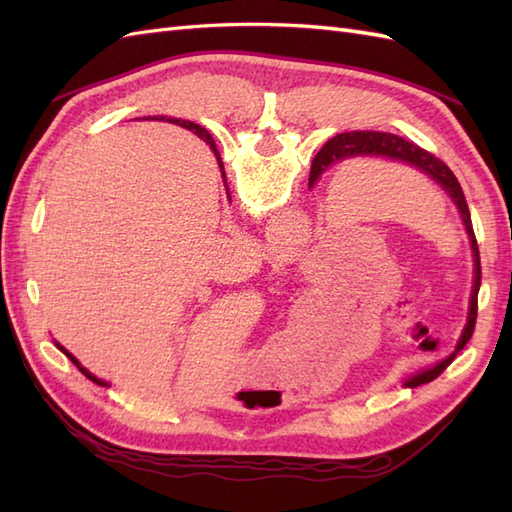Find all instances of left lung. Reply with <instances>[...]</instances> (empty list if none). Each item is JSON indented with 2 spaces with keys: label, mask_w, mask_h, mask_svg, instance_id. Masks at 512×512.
Wrapping results in <instances>:
<instances>
[{
  "label": "left lung",
  "mask_w": 512,
  "mask_h": 512,
  "mask_svg": "<svg viewBox=\"0 0 512 512\" xmlns=\"http://www.w3.org/2000/svg\"><path fill=\"white\" fill-rule=\"evenodd\" d=\"M356 156H383V158L405 162V165L416 167L418 171H422L424 176H429L433 182L440 184V187L451 195V200L455 202V206H458V211L462 215L466 233H469V237H471V248H473V257H475V286H473V297H471L469 321H466V328L462 332V339L458 341V347H455V352L449 358H444V361L438 363L436 367H431V369H427V372H420L418 376L407 380L409 387H418L424 383H431L433 378H438L444 369L453 363L455 354L464 350V345L471 341L473 330H475L477 292H480V284H482V266H480V248H477V239L473 233L471 211H469V204H466L464 191L460 187L458 178L453 176V171L444 165L442 160L429 154V151H424L413 143H409V140H405V138L394 136V134H383V132H350V134H339V136L330 138L328 143L321 147L317 158H314V162H312L310 184L317 180L330 165H339L341 160L356 158Z\"/></svg>",
  "instance_id": "8db88e82"
}]
</instances>
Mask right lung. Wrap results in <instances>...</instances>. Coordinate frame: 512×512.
<instances>
[{
  "label": "right lung",
  "mask_w": 512,
  "mask_h": 512,
  "mask_svg": "<svg viewBox=\"0 0 512 512\" xmlns=\"http://www.w3.org/2000/svg\"><path fill=\"white\" fill-rule=\"evenodd\" d=\"M176 125H180V127H187V129H195V132L193 134H198L200 138H204L206 140V143H209L211 145V149L215 151V156H217V149H215V145H213V138H211V134L209 132H206V129L204 127H200V125H195V123H191V121H176ZM217 162H220V167H222V160H220V156H217ZM222 176H224V167H222ZM57 347H59V350L65 354V356H68L70 358V361L76 365V367H79L81 369V372L85 374V376H88L90 380H92V383H96V385H105L103 383V380H99V378H96V376H92L90 372H88V369H85V367H81L79 365V361H76V358L68 352V350H63V347L57 343Z\"/></svg>",
  "instance_id": "1"
}]
</instances>
